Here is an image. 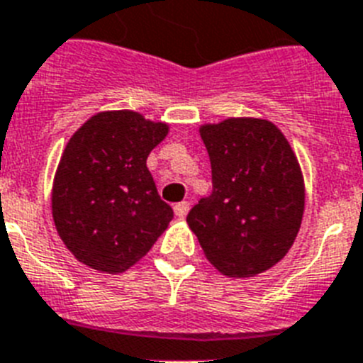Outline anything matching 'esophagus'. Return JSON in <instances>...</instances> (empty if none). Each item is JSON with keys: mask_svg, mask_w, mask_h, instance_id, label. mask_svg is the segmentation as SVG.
I'll return each instance as SVG.
<instances>
[{"mask_svg": "<svg viewBox=\"0 0 363 363\" xmlns=\"http://www.w3.org/2000/svg\"><path fill=\"white\" fill-rule=\"evenodd\" d=\"M173 210H175L177 218H186L188 210H190V203H188V201H181V203H177V205L173 206Z\"/></svg>", "mask_w": 363, "mask_h": 363, "instance_id": "34e87169", "label": "esophagus"}]
</instances>
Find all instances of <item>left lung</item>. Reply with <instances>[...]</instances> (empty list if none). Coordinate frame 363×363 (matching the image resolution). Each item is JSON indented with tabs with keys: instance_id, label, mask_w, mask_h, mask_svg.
I'll return each instance as SVG.
<instances>
[{
	"instance_id": "left-lung-1",
	"label": "left lung",
	"mask_w": 363,
	"mask_h": 363,
	"mask_svg": "<svg viewBox=\"0 0 363 363\" xmlns=\"http://www.w3.org/2000/svg\"><path fill=\"white\" fill-rule=\"evenodd\" d=\"M212 194L186 221L205 257L227 277H255L286 257L301 228L304 182L286 136L267 120L203 125Z\"/></svg>"
}]
</instances>
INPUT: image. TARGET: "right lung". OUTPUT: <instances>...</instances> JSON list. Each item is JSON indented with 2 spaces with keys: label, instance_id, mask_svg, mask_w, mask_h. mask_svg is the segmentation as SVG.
Here are the masks:
<instances>
[{
  "label": "right lung",
  "instance_id": "obj_1",
  "mask_svg": "<svg viewBox=\"0 0 363 363\" xmlns=\"http://www.w3.org/2000/svg\"><path fill=\"white\" fill-rule=\"evenodd\" d=\"M167 135L133 111L92 116L60 157L51 208L60 240L79 262L123 273L147 255L173 219L147 169L149 153Z\"/></svg>",
  "mask_w": 363,
  "mask_h": 363
}]
</instances>
